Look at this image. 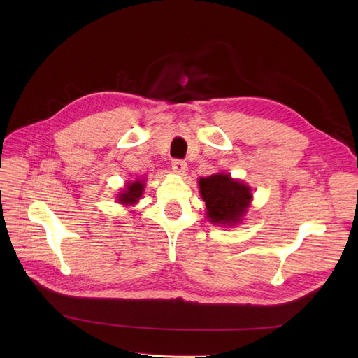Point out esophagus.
Listing matches in <instances>:
<instances>
[{
	"instance_id": "esophagus-1",
	"label": "esophagus",
	"mask_w": 358,
	"mask_h": 358,
	"mask_svg": "<svg viewBox=\"0 0 358 358\" xmlns=\"http://www.w3.org/2000/svg\"><path fill=\"white\" fill-rule=\"evenodd\" d=\"M171 168H173V171L176 174L184 176V173L187 171V164L184 161H181V159H174L173 164H171Z\"/></svg>"
}]
</instances>
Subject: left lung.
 Instances as JSON below:
<instances>
[{
  "mask_svg": "<svg viewBox=\"0 0 358 358\" xmlns=\"http://www.w3.org/2000/svg\"><path fill=\"white\" fill-rule=\"evenodd\" d=\"M199 187L209 222L234 227L248 212L252 199L251 189L231 178L229 174H213L208 178H200Z\"/></svg>",
  "mask_w": 358,
  "mask_h": 358,
  "instance_id": "1",
  "label": "left lung"
}]
</instances>
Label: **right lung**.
Listing matches in <instances>:
<instances>
[{
  "instance_id": "1",
  "label": "right lung",
  "mask_w": 358,
  "mask_h": 358,
  "mask_svg": "<svg viewBox=\"0 0 358 358\" xmlns=\"http://www.w3.org/2000/svg\"><path fill=\"white\" fill-rule=\"evenodd\" d=\"M143 190H145V180H136L134 182L129 181L127 185H126V189L122 190V193L117 196V200L122 204L131 206V204L138 203Z\"/></svg>"
}]
</instances>
